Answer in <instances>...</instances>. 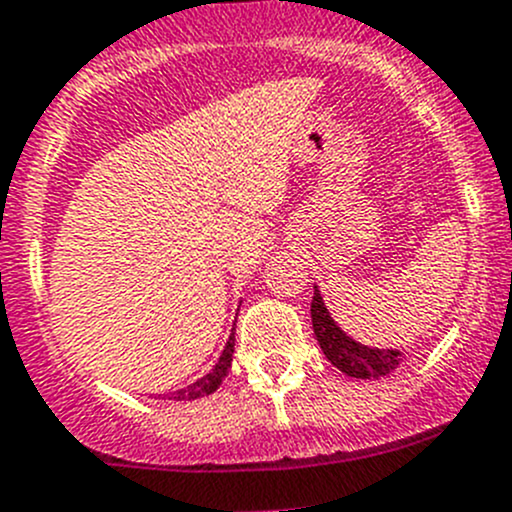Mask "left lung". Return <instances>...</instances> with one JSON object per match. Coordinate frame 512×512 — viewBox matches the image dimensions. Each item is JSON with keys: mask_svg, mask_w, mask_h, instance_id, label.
Listing matches in <instances>:
<instances>
[{"mask_svg": "<svg viewBox=\"0 0 512 512\" xmlns=\"http://www.w3.org/2000/svg\"><path fill=\"white\" fill-rule=\"evenodd\" d=\"M310 315L312 330H315V337L317 342H320L322 352H325L327 360H330L337 370L345 372L347 377L370 380V377L390 375V372L400 365V357H403L400 350H377V347L360 345V342H355L352 337H347L345 332L337 327V322L330 317L317 287L315 295H312Z\"/></svg>", "mask_w": 512, "mask_h": 512, "instance_id": "left-lung-1", "label": "left lung"}]
</instances>
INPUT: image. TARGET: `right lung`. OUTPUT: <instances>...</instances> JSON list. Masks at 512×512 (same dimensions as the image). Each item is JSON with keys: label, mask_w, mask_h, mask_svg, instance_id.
Listing matches in <instances>:
<instances>
[{"label": "right lung", "mask_w": 512, "mask_h": 512, "mask_svg": "<svg viewBox=\"0 0 512 512\" xmlns=\"http://www.w3.org/2000/svg\"><path fill=\"white\" fill-rule=\"evenodd\" d=\"M232 352H235V327H232V335H230V340H227V345H225V350H222L217 365L212 367L205 377H200L197 382H192V385H187V388L177 390V393H172V400H197V398H205V395L215 393V390L222 385V380H225L227 372H230Z\"/></svg>", "instance_id": "right-lung-1"}]
</instances>
